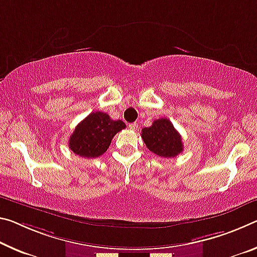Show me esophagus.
Here are the masks:
<instances>
[{"label": "esophagus", "instance_id": "obj_1", "mask_svg": "<svg viewBox=\"0 0 257 257\" xmlns=\"http://www.w3.org/2000/svg\"><path fill=\"white\" fill-rule=\"evenodd\" d=\"M129 129L137 130L138 129V123H136V122H134V123H129Z\"/></svg>", "mask_w": 257, "mask_h": 257}]
</instances>
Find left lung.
<instances>
[{"label":"left lung","instance_id":"obj_1","mask_svg":"<svg viewBox=\"0 0 257 257\" xmlns=\"http://www.w3.org/2000/svg\"><path fill=\"white\" fill-rule=\"evenodd\" d=\"M142 138L151 152L162 158L176 157L184 148L180 133L165 117L154 120L151 127L142 130Z\"/></svg>","mask_w":257,"mask_h":257}]
</instances>
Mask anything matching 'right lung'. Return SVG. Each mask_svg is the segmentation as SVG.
I'll return each instance as SVG.
<instances>
[{
    "mask_svg": "<svg viewBox=\"0 0 257 257\" xmlns=\"http://www.w3.org/2000/svg\"><path fill=\"white\" fill-rule=\"evenodd\" d=\"M124 128L123 121L112 120L104 112H92L76 125L68 148L79 157L98 158L106 152L114 135Z\"/></svg>",
    "mask_w": 257,
    "mask_h": 257,
    "instance_id": "obj_1",
    "label": "right lung"
}]
</instances>
